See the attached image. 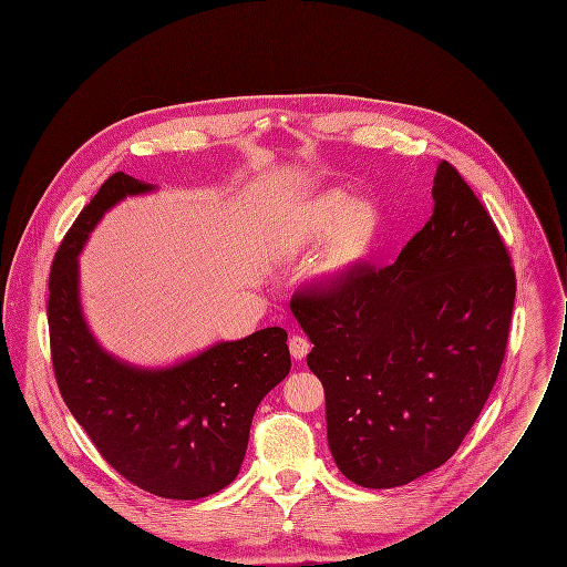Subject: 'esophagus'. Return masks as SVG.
I'll return each instance as SVG.
<instances>
[{"mask_svg":"<svg viewBox=\"0 0 567 567\" xmlns=\"http://www.w3.org/2000/svg\"><path fill=\"white\" fill-rule=\"evenodd\" d=\"M288 348H290V354L297 359V361H301V359H306V354L310 352V341L306 339V337H301V334H292L290 337V341H288Z\"/></svg>","mask_w":567,"mask_h":567,"instance_id":"esophagus-1","label":"esophagus"}]
</instances>
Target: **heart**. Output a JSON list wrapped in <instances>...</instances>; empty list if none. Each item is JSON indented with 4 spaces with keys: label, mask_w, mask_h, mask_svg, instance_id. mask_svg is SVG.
<instances>
[{
    "label": "heart",
    "mask_w": 567,
    "mask_h": 567,
    "mask_svg": "<svg viewBox=\"0 0 567 567\" xmlns=\"http://www.w3.org/2000/svg\"><path fill=\"white\" fill-rule=\"evenodd\" d=\"M377 230L379 213L370 202H350L346 193L328 190L299 213L288 241L292 250H301L334 233L330 264L332 268H348L368 255Z\"/></svg>",
    "instance_id": "heart-1"
}]
</instances>
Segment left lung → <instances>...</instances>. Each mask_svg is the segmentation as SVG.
<instances>
[{"instance_id": "left-lung-1", "label": "left lung", "mask_w": 567, "mask_h": 567, "mask_svg": "<svg viewBox=\"0 0 567 567\" xmlns=\"http://www.w3.org/2000/svg\"><path fill=\"white\" fill-rule=\"evenodd\" d=\"M430 221L388 268L363 266L297 290L290 308L315 348L328 445L363 487H396L443 465L498 377L516 275L478 197L441 162Z\"/></svg>"}]
</instances>
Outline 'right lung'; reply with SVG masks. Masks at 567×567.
Listing matches in <instances>:
<instances>
[{
    "label": "right lung",
    "instance_id": "1",
    "mask_svg": "<svg viewBox=\"0 0 567 567\" xmlns=\"http://www.w3.org/2000/svg\"><path fill=\"white\" fill-rule=\"evenodd\" d=\"M153 188L111 175L66 233L49 279L51 359L69 410L109 465L151 494L190 501L239 474L255 410L290 372L288 332L264 328L162 370L104 352L82 315L78 255L109 208Z\"/></svg>",
    "mask_w": 567,
    "mask_h": 567
}]
</instances>
